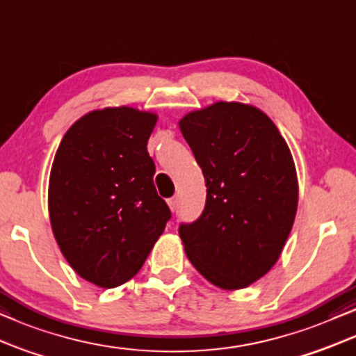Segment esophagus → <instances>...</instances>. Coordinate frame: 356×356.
<instances>
[{"label":"esophagus","instance_id":"1","mask_svg":"<svg viewBox=\"0 0 356 356\" xmlns=\"http://www.w3.org/2000/svg\"><path fill=\"white\" fill-rule=\"evenodd\" d=\"M169 208H170V210H172V211H175V210H177V205H179V202H177V197H172V198H169Z\"/></svg>","mask_w":356,"mask_h":356}]
</instances>
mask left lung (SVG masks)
Returning <instances> with one entry per match:
<instances>
[{"instance_id":"1","label":"left lung","mask_w":356,"mask_h":356,"mask_svg":"<svg viewBox=\"0 0 356 356\" xmlns=\"http://www.w3.org/2000/svg\"><path fill=\"white\" fill-rule=\"evenodd\" d=\"M202 168L205 210L179 227L193 267L222 290L262 278L280 257L298 208L295 161L254 106L215 102L179 122Z\"/></svg>"}]
</instances>
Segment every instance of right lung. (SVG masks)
<instances>
[{
  "label": "right lung",
  "mask_w": 356,
  "mask_h": 356,
  "mask_svg": "<svg viewBox=\"0 0 356 356\" xmlns=\"http://www.w3.org/2000/svg\"><path fill=\"white\" fill-rule=\"evenodd\" d=\"M158 115L106 107L76 120L49 182L51 229L84 280L115 288L134 278L170 218L156 192L148 145Z\"/></svg>",
  "instance_id": "1"
}]
</instances>
